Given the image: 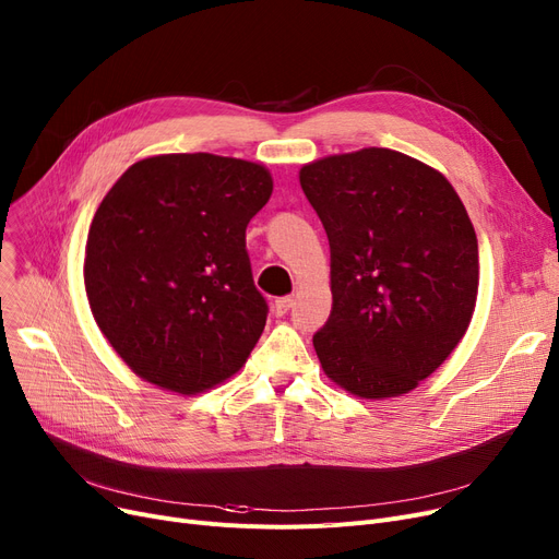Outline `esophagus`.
<instances>
[{
  "label": "esophagus",
  "mask_w": 559,
  "mask_h": 559,
  "mask_svg": "<svg viewBox=\"0 0 559 559\" xmlns=\"http://www.w3.org/2000/svg\"><path fill=\"white\" fill-rule=\"evenodd\" d=\"M290 307H294V298H290V296H284V298H277V300H275L273 311H275V316H284Z\"/></svg>",
  "instance_id": "obj_1"
}]
</instances>
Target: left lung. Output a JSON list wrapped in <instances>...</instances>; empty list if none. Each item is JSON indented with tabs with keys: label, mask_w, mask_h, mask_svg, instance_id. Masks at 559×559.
Instances as JSON below:
<instances>
[{
	"label": "left lung",
	"mask_w": 559,
	"mask_h": 559,
	"mask_svg": "<svg viewBox=\"0 0 559 559\" xmlns=\"http://www.w3.org/2000/svg\"><path fill=\"white\" fill-rule=\"evenodd\" d=\"M330 241L332 311L313 334L325 376L359 397L416 389L468 330L477 238L450 181L403 152L364 147L302 166Z\"/></svg>",
	"instance_id": "left-lung-1"
}]
</instances>
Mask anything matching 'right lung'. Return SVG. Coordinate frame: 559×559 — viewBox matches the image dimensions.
<instances>
[{
  "label": "right lung",
  "mask_w": 559,
  "mask_h": 559,
  "mask_svg": "<svg viewBox=\"0 0 559 559\" xmlns=\"http://www.w3.org/2000/svg\"><path fill=\"white\" fill-rule=\"evenodd\" d=\"M271 193L263 166L195 152L143 158L104 195L86 241V296L139 378L191 395L246 364L269 316L246 227Z\"/></svg>",
  "instance_id": "add662e5"
}]
</instances>
